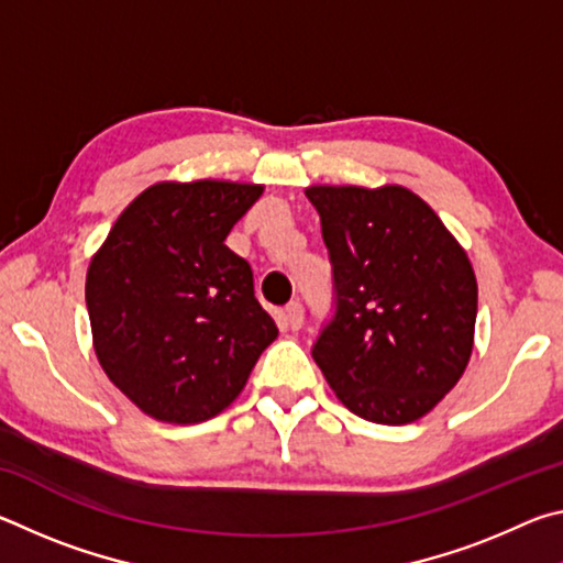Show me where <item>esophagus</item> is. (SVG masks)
Instances as JSON below:
<instances>
[{"label":"esophagus","mask_w":563,"mask_h":563,"mask_svg":"<svg viewBox=\"0 0 563 563\" xmlns=\"http://www.w3.org/2000/svg\"><path fill=\"white\" fill-rule=\"evenodd\" d=\"M283 318H285V325H288L290 330H298V328H302V320H305V308H302V302L292 300V302L285 305Z\"/></svg>","instance_id":"esophagus-1"}]
</instances>
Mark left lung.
Returning <instances> with one entry per match:
<instances>
[{"mask_svg": "<svg viewBox=\"0 0 563 563\" xmlns=\"http://www.w3.org/2000/svg\"><path fill=\"white\" fill-rule=\"evenodd\" d=\"M305 196L332 265V316L312 342V360L350 412L377 424L415 422L470 362V258L402 186H312Z\"/></svg>", "mask_w": 563, "mask_h": 563, "instance_id": "obj_1", "label": "left lung"}]
</instances>
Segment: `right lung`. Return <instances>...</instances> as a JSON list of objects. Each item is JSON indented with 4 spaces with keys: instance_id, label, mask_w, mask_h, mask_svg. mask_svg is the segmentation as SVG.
<instances>
[{
    "instance_id": "add662e5",
    "label": "right lung",
    "mask_w": 563,
    "mask_h": 563,
    "mask_svg": "<svg viewBox=\"0 0 563 563\" xmlns=\"http://www.w3.org/2000/svg\"><path fill=\"white\" fill-rule=\"evenodd\" d=\"M263 186L196 180L146 188L87 273L93 350L146 415L206 422L241 395L278 338L253 271L223 241Z\"/></svg>"
}]
</instances>
